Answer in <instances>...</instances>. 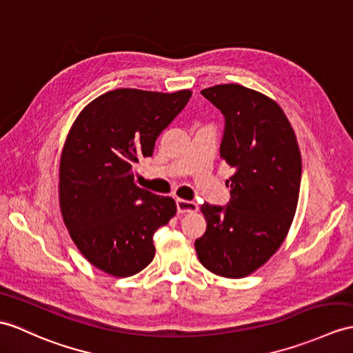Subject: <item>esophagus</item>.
Here are the masks:
<instances>
[{"label":"esophagus","mask_w":353,"mask_h":353,"mask_svg":"<svg viewBox=\"0 0 353 353\" xmlns=\"http://www.w3.org/2000/svg\"><path fill=\"white\" fill-rule=\"evenodd\" d=\"M177 210L180 212V214H192V212L199 210V204H196L195 201L177 199Z\"/></svg>","instance_id":"1"}]
</instances>
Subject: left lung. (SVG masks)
I'll return each instance as SVG.
<instances>
[{"instance_id": "8db88e82", "label": "left lung", "mask_w": 353, "mask_h": 353, "mask_svg": "<svg viewBox=\"0 0 353 353\" xmlns=\"http://www.w3.org/2000/svg\"><path fill=\"white\" fill-rule=\"evenodd\" d=\"M225 117L219 157L233 176L225 208L204 203L208 228L195 241L201 265L224 278L256 272L281 247L296 212L302 161L281 106L239 84L201 90Z\"/></svg>"}]
</instances>
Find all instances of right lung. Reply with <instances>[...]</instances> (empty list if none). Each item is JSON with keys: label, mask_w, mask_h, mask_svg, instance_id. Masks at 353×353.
<instances>
[{"label": "right lung", "mask_w": 353, "mask_h": 353, "mask_svg": "<svg viewBox=\"0 0 353 353\" xmlns=\"http://www.w3.org/2000/svg\"><path fill=\"white\" fill-rule=\"evenodd\" d=\"M191 94L111 90L73 121L60 158V210L79 252L105 274L143 270L154 257L153 233L176 215L171 196L143 190L134 174Z\"/></svg>", "instance_id": "1"}]
</instances>
